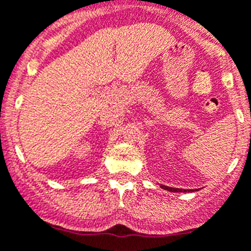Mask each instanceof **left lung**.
Masks as SVG:
<instances>
[{
  "label": "left lung",
  "instance_id": "1",
  "mask_svg": "<svg viewBox=\"0 0 251 251\" xmlns=\"http://www.w3.org/2000/svg\"><path fill=\"white\" fill-rule=\"evenodd\" d=\"M163 190H167V191H171V192H187L186 190H182V188H174V187H168V186H161Z\"/></svg>",
  "mask_w": 251,
  "mask_h": 251
}]
</instances>
